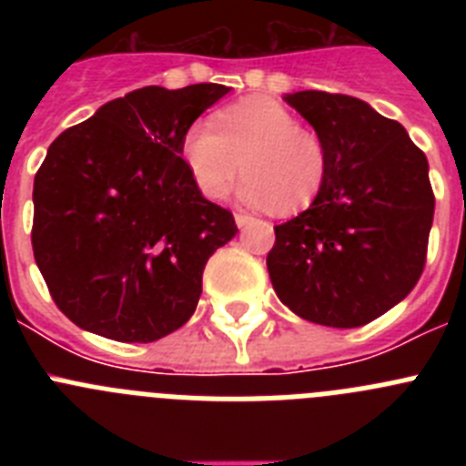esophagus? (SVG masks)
Wrapping results in <instances>:
<instances>
[{"instance_id":"1","label":"esophagus","mask_w":466,"mask_h":466,"mask_svg":"<svg viewBox=\"0 0 466 466\" xmlns=\"http://www.w3.org/2000/svg\"><path fill=\"white\" fill-rule=\"evenodd\" d=\"M254 221L252 214H247V212H236V224L240 226V228H245V226H249Z\"/></svg>"}]
</instances>
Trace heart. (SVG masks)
Here are the masks:
<instances>
[{"mask_svg":"<svg viewBox=\"0 0 466 466\" xmlns=\"http://www.w3.org/2000/svg\"><path fill=\"white\" fill-rule=\"evenodd\" d=\"M182 158L209 200L228 196L242 167V200L257 208L275 205L278 212L315 203L329 172L324 139L268 97L236 102L217 111L212 123H193L184 133Z\"/></svg>","mask_w":466,"mask_h":466,"instance_id":"b5f03b06","label":"heart"}]
</instances>
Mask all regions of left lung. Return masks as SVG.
<instances>
[{
	"label": "left lung",
	"mask_w": 466,
	"mask_h": 466,
	"mask_svg": "<svg viewBox=\"0 0 466 466\" xmlns=\"http://www.w3.org/2000/svg\"><path fill=\"white\" fill-rule=\"evenodd\" d=\"M324 139L329 172L315 203L275 226L270 282L308 322L357 329L410 294L434 221L427 156L401 123L340 93L287 95Z\"/></svg>",
	"instance_id": "8db88e82"
}]
</instances>
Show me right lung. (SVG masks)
<instances>
[{
  "instance_id": "add662e5",
  "label": "right lung",
  "mask_w": 466,
  "mask_h": 466,
  "mask_svg": "<svg viewBox=\"0 0 466 466\" xmlns=\"http://www.w3.org/2000/svg\"><path fill=\"white\" fill-rule=\"evenodd\" d=\"M230 88L133 90L67 127L35 177L32 249L76 327L151 343L188 322L208 258L238 233L182 158L191 123Z\"/></svg>"
}]
</instances>
